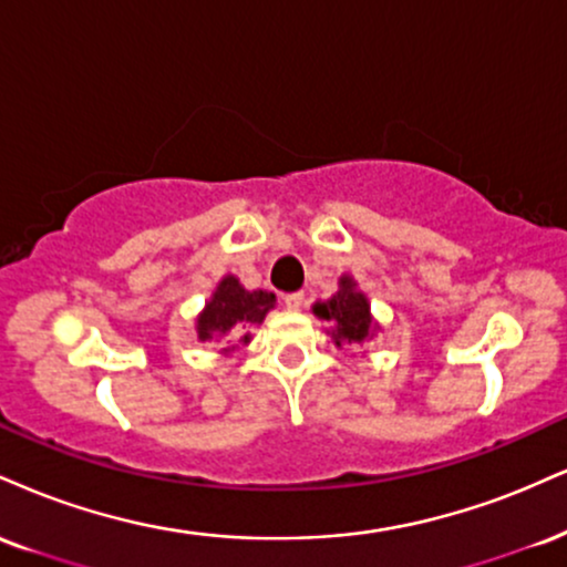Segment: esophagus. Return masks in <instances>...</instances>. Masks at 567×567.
Returning a JSON list of instances; mask_svg holds the SVG:
<instances>
[{"mask_svg":"<svg viewBox=\"0 0 567 567\" xmlns=\"http://www.w3.org/2000/svg\"><path fill=\"white\" fill-rule=\"evenodd\" d=\"M303 292H288V296H285V306H288L290 311H301L303 309Z\"/></svg>","mask_w":567,"mask_h":567,"instance_id":"1","label":"esophagus"}]
</instances>
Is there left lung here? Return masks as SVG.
<instances>
[{"label": "left lung", "mask_w": 567, "mask_h": 567, "mask_svg": "<svg viewBox=\"0 0 567 567\" xmlns=\"http://www.w3.org/2000/svg\"><path fill=\"white\" fill-rule=\"evenodd\" d=\"M313 317L324 319L327 336L338 349L343 346H364L380 332V322L372 317L370 298L359 290L357 279L351 275H340L338 292L327 301H317L311 306Z\"/></svg>", "instance_id": "left-lung-1"}]
</instances>
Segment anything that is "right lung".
I'll return each mask as SVG.
<instances>
[{"label": "right lung", "mask_w": 567, "mask_h": 567, "mask_svg": "<svg viewBox=\"0 0 567 567\" xmlns=\"http://www.w3.org/2000/svg\"><path fill=\"white\" fill-rule=\"evenodd\" d=\"M277 306L269 290H248L235 275H224L195 317V336L200 343H218L224 357L245 349L266 313Z\"/></svg>", "instance_id": "right-lung-1"}]
</instances>
